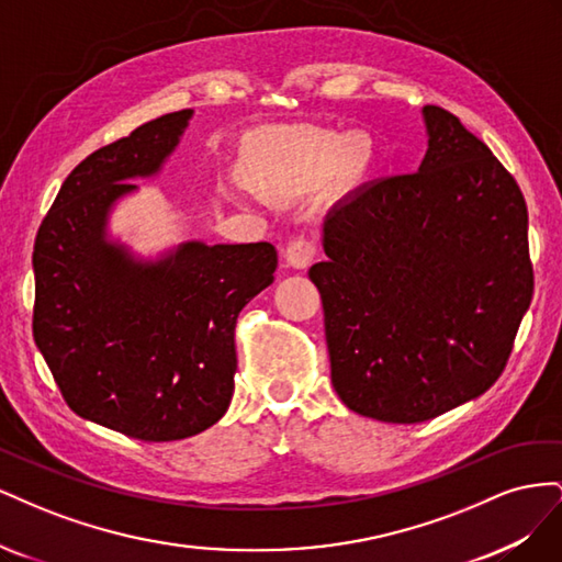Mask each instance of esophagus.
Returning <instances> with one entry per match:
<instances>
[{
  "instance_id": "34e87169",
  "label": "esophagus",
  "mask_w": 562,
  "mask_h": 562,
  "mask_svg": "<svg viewBox=\"0 0 562 562\" xmlns=\"http://www.w3.org/2000/svg\"><path fill=\"white\" fill-rule=\"evenodd\" d=\"M316 255V244L310 239H295L285 248V262L293 269H307Z\"/></svg>"
}]
</instances>
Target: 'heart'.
Instances as JSON below:
<instances>
[{
    "label": "heart",
    "instance_id": "1",
    "mask_svg": "<svg viewBox=\"0 0 562 562\" xmlns=\"http://www.w3.org/2000/svg\"><path fill=\"white\" fill-rule=\"evenodd\" d=\"M375 164L378 147L366 131L345 135L318 126H269L250 135L244 171L252 190L291 199L316 190L328 176L351 190ZM234 194L241 196L244 190Z\"/></svg>",
    "mask_w": 562,
    "mask_h": 562
}]
</instances>
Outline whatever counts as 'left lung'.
<instances>
[{
    "instance_id": "1",
    "label": "left lung",
    "mask_w": 562,
    "mask_h": 562,
    "mask_svg": "<svg viewBox=\"0 0 562 562\" xmlns=\"http://www.w3.org/2000/svg\"><path fill=\"white\" fill-rule=\"evenodd\" d=\"M417 173L368 182L323 220L330 378L349 411L391 424L443 415L497 382L532 300L527 206L514 176L443 108H422Z\"/></svg>"
}]
</instances>
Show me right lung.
Instances as JSON below:
<instances>
[{
    "label": "right lung",
    "instance_id": "1",
    "mask_svg": "<svg viewBox=\"0 0 562 562\" xmlns=\"http://www.w3.org/2000/svg\"><path fill=\"white\" fill-rule=\"evenodd\" d=\"M194 110L100 147L67 176L37 232L32 333L72 411L131 438L180 440L234 394L236 316L274 281L277 248L182 241L157 258L112 239L110 215L178 149Z\"/></svg>",
    "mask_w": 562,
    "mask_h": 562
}]
</instances>
